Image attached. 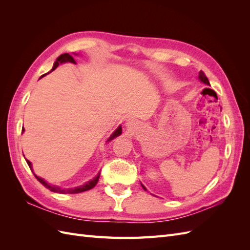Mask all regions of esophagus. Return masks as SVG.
I'll return each instance as SVG.
<instances>
[{
  "mask_svg": "<svg viewBox=\"0 0 250 250\" xmlns=\"http://www.w3.org/2000/svg\"><path fill=\"white\" fill-rule=\"evenodd\" d=\"M126 124H127V126H129V125H130V122H127Z\"/></svg>",
  "mask_w": 250,
  "mask_h": 250,
  "instance_id": "esophagus-1",
  "label": "esophagus"
}]
</instances>
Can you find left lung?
I'll use <instances>...</instances> for the list:
<instances>
[{
    "label": "left lung",
    "mask_w": 250,
    "mask_h": 250,
    "mask_svg": "<svg viewBox=\"0 0 250 250\" xmlns=\"http://www.w3.org/2000/svg\"><path fill=\"white\" fill-rule=\"evenodd\" d=\"M198 78H199V80H200V82H202V83H204V84H207V85H209V82H208V77L206 76V75H204V73L202 72V71H200L199 72V76H198ZM142 185V184H141ZM142 188H144V190L145 191H147V188H146V187L144 186V185H142Z\"/></svg>",
    "instance_id": "8db88e82"
}]
</instances>
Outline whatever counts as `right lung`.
Wrapping results in <instances>:
<instances>
[{
    "mask_svg": "<svg viewBox=\"0 0 250 250\" xmlns=\"http://www.w3.org/2000/svg\"><path fill=\"white\" fill-rule=\"evenodd\" d=\"M74 55H78V53H74ZM65 62L76 63V62H75V59H74V57H73L72 55H70L69 53H64V54H62V55H60L59 57H57L56 62H54V64H53L52 70H51L50 72L46 73V74L42 75L41 78H42L43 76H46V75H48L49 73H51V72L54 71L59 64H62V63H65ZM24 131H25V129H24V128H22V129H21V132H24ZM121 133H122V127H121V125H120V126L117 128V129L111 133L110 137L107 139L106 143H108V142H110L111 140H113L115 138L119 137V135H120ZM25 160H26V158H25ZM26 162H27V164H28V166H29V168L32 170V164H31V162L28 161V160H26ZM32 172H33V170H32ZM33 174H34V172H33ZM34 175H35V174H34ZM35 177H36V179H37V180L40 181V183H41L42 185H43V186L46 187L47 188H49L50 191L54 192V193H59V194H77V193L85 192V191L90 190V188H93L97 185L98 180H99L100 173H98V174H97V176H95L93 179L88 180L87 183H85L84 185H81V186L75 187V188H60V187H58V186H53V185L49 184L48 181L44 180L43 178L39 177L37 175H35Z\"/></svg>",
    "mask_w": 250,
    "mask_h": 250,
    "instance_id": "right-lung-1",
    "label": "right lung"
}]
</instances>
